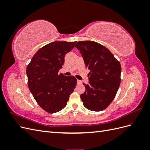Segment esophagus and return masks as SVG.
<instances>
[{"mask_svg": "<svg viewBox=\"0 0 150 150\" xmlns=\"http://www.w3.org/2000/svg\"><path fill=\"white\" fill-rule=\"evenodd\" d=\"M77 83H78V84H82V81H80V80H78V81H77Z\"/></svg>", "mask_w": 150, "mask_h": 150, "instance_id": "1", "label": "esophagus"}]
</instances>
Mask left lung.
Wrapping results in <instances>:
<instances>
[{
  "label": "left lung",
  "instance_id": "1",
  "mask_svg": "<svg viewBox=\"0 0 150 150\" xmlns=\"http://www.w3.org/2000/svg\"><path fill=\"white\" fill-rule=\"evenodd\" d=\"M75 47L90 70L89 83H83L86 90L80 96L83 105L91 111H103L112 101L119 89L120 63L106 47L94 41H79Z\"/></svg>",
  "mask_w": 150,
  "mask_h": 150
}]
</instances>
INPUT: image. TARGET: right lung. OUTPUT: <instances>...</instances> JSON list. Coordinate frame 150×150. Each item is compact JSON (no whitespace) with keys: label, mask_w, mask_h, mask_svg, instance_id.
I'll list each match as a JSON object with an SVG mask.
<instances>
[{"label":"right lung","mask_w":150,"mask_h":150,"mask_svg":"<svg viewBox=\"0 0 150 150\" xmlns=\"http://www.w3.org/2000/svg\"><path fill=\"white\" fill-rule=\"evenodd\" d=\"M76 42L54 41L38 50L27 67L28 87L44 110L54 113L65 108L77 80L58 72L62 67L64 56Z\"/></svg>","instance_id":"1"}]
</instances>
